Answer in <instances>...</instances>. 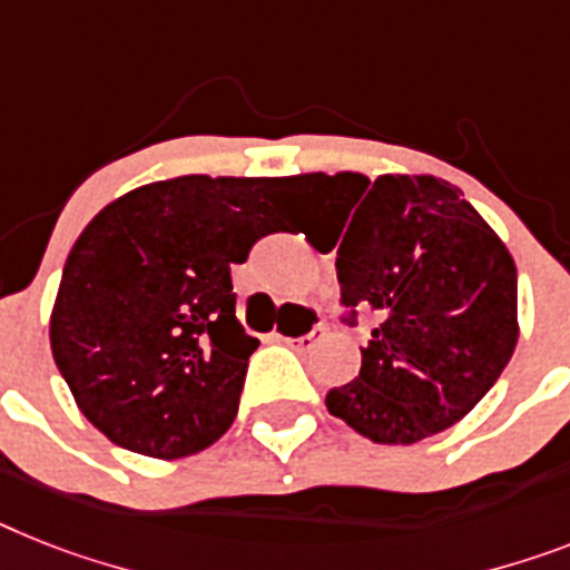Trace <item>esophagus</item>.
I'll use <instances>...</instances> for the list:
<instances>
[{
  "mask_svg": "<svg viewBox=\"0 0 570 570\" xmlns=\"http://www.w3.org/2000/svg\"><path fill=\"white\" fill-rule=\"evenodd\" d=\"M323 337H326V326H323V323H314V328H312V332H308V335H303V337H279V341L288 343L291 350L305 352V350H312L314 343L323 341Z\"/></svg>",
  "mask_w": 570,
  "mask_h": 570,
  "instance_id": "1",
  "label": "esophagus"
}]
</instances>
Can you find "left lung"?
Instances as JSON below:
<instances>
[{
	"label": "left lung",
	"mask_w": 570,
	"mask_h": 570,
	"mask_svg": "<svg viewBox=\"0 0 570 570\" xmlns=\"http://www.w3.org/2000/svg\"><path fill=\"white\" fill-rule=\"evenodd\" d=\"M296 189L346 209L335 262L343 323L355 326L358 308L381 320L358 379L326 393L328 413L384 445L420 443L463 420L519 341V279L504 242L436 177L303 174Z\"/></svg>",
	"instance_id": "1"
}]
</instances>
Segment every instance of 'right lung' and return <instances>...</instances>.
Instances as JSON below:
<instances>
[{
	"mask_svg": "<svg viewBox=\"0 0 570 570\" xmlns=\"http://www.w3.org/2000/svg\"><path fill=\"white\" fill-rule=\"evenodd\" d=\"M294 189L296 177L189 174L127 191L78 235L51 355L112 443L174 460L233 425L258 341L235 320L229 265L276 233Z\"/></svg>",
	"mask_w": 570,
	"mask_h": 570,
	"instance_id": "right-lung-1",
	"label": "right lung"
}]
</instances>
